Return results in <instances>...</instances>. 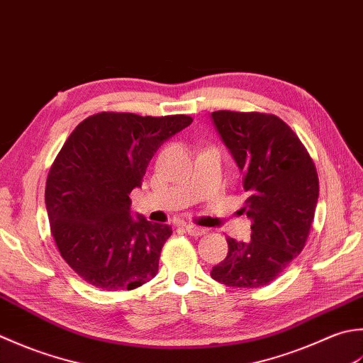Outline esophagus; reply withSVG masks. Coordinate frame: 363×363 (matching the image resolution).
<instances>
[{
	"mask_svg": "<svg viewBox=\"0 0 363 363\" xmlns=\"http://www.w3.org/2000/svg\"><path fill=\"white\" fill-rule=\"evenodd\" d=\"M184 230H186V232H188L189 235H192V236H201V235H205V233H206L205 228L197 227V225H194V224H186V225H184Z\"/></svg>",
	"mask_w": 363,
	"mask_h": 363,
	"instance_id": "esophagus-1",
	"label": "esophagus"
}]
</instances>
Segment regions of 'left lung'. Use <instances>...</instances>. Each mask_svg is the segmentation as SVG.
Wrapping results in <instances>:
<instances>
[{"instance_id": "8db88e82", "label": "left lung", "mask_w": 363, "mask_h": 363, "mask_svg": "<svg viewBox=\"0 0 363 363\" xmlns=\"http://www.w3.org/2000/svg\"><path fill=\"white\" fill-rule=\"evenodd\" d=\"M214 127L242 174L250 241L227 236L228 252L211 277L227 286L258 288L282 274L304 249L320 194L312 158L274 114L214 111Z\"/></svg>"}]
</instances>
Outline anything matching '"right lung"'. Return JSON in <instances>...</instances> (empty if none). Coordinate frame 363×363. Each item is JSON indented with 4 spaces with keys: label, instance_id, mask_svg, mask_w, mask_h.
<instances>
[{
    "label": "right lung",
    "instance_id": "add662e5",
    "mask_svg": "<svg viewBox=\"0 0 363 363\" xmlns=\"http://www.w3.org/2000/svg\"><path fill=\"white\" fill-rule=\"evenodd\" d=\"M191 122L184 114L99 113L65 140L48 172L45 205L61 257L87 284L133 290L157 276L172 228L133 218L130 192L161 144Z\"/></svg>",
    "mask_w": 363,
    "mask_h": 363
}]
</instances>
